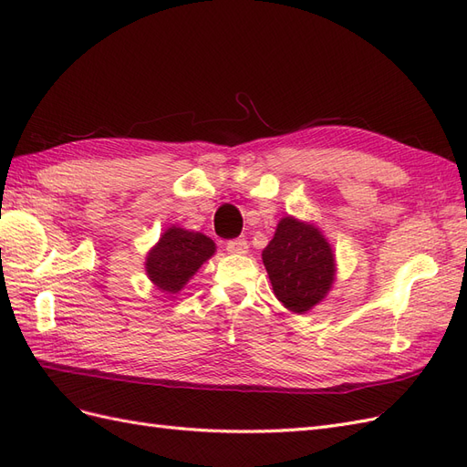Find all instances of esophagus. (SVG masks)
Listing matches in <instances>:
<instances>
[{
  "label": "esophagus",
  "instance_id": "esophagus-1",
  "mask_svg": "<svg viewBox=\"0 0 467 467\" xmlns=\"http://www.w3.org/2000/svg\"><path fill=\"white\" fill-rule=\"evenodd\" d=\"M225 249L234 253V255H245L249 251V245L245 242V237H237V239H230V242L225 244Z\"/></svg>",
  "mask_w": 467,
  "mask_h": 467
}]
</instances>
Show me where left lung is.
<instances>
[{"label":"left lung","instance_id":"8db88e82","mask_svg":"<svg viewBox=\"0 0 467 467\" xmlns=\"http://www.w3.org/2000/svg\"><path fill=\"white\" fill-rule=\"evenodd\" d=\"M263 265L278 302L298 316L323 302L337 275L335 253L323 232L294 216L280 218L263 249Z\"/></svg>","mask_w":467,"mask_h":467}]
</instances>
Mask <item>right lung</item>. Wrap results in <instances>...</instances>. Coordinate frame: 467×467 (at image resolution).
Wrapping results in <instances>:
<instances>
[{"instance_id": "add662e5", "label": "right lung", "mask_w": 467, "mask_h": 467, "mask_svg": "<svg viewBox=\"0 0 467 467\" xmlns=\"http://www.w3.org/2000/svg\"><path fill=\"white\" fill-rule=\"evenodd\" d=\"M214 253L216 244L208 235L171 225L148 251L146 275L158 290L177 294Z\"/></svg>"}]
</instances>
